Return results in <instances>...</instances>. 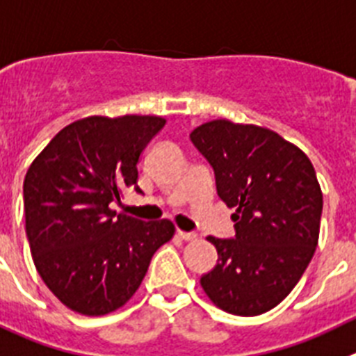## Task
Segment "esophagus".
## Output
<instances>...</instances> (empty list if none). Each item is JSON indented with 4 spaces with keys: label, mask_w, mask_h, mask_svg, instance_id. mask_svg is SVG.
<instances>
[{
    "label": "esophagus",
    "mask_w": 356,
    "mask_h": 356,
    "mask_svg": "<svg viewBox=\"0 0 356 356\" xmlns=\"http://www.w3.org/2000/svg\"><path fill=\"white\" fill-rule=\"evenodd\" d=\"M177 234L182 238V240H186V242H191V240H195L197 234L195 233H188V231L177 229Z\"/></svg>",
    "instance_id": "1"
}]
</instances>
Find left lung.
<instances>
[{
	"label": "left lung",
	"mask_w": 356,
	"mask_h": 356,
	"mask_svg": "<svg viewBox=\"0 0 356 356\" xmlns=\"http://www.w3.org/2000/svg\"><path fill=\"white\" fill-rule=\"evenodd\" d=\"M190 138L215 170L218 197L236 209V236L206 238L218 261L200 285L227 314H265L298 285L319 242L323 191L314 165L265 127L213 120Z\"/></svg>",
	"instance_id": "obj_1"
}]
</instances>
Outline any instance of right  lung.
<instances>
[{"mask_svg": "<svg viewBox=\"0 0 356 356\" xmlns=\"http://www.w3.org/2000/svg\"><path fill=\"white\" fill-rule=\"evenodd\" d=\"M161 116H89L64 127L30 165L24 220L39 276L55 298L82 315L111 314L140 289L154 252L170 242V220L116 215L123 190L138 186L145 147Z\"/></svg>", "mask_w": 356, "mask_h": 356, "instance_id": "1", "label": "right lung"}]
</instances>
